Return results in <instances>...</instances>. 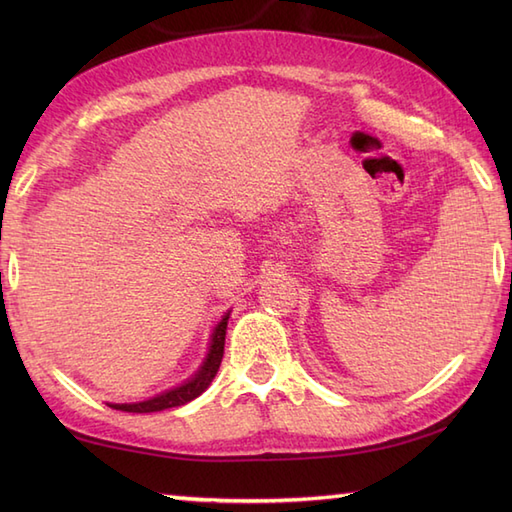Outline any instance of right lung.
I'll list each match as a JSON object with an SVG mask.
<instances>
[{
    "mask_svg": "<svg viewBox=\"0 0 512 512\" xmlns=\"http://www.w3.org/2000/svg\"><path fill=\"white\" fill-rule=\"evenodd\" d=\"M226 323H228V314L220 323H217L213 339H211V352H209V356H206V361H204L200 372L195 374V378H191L189 383H184L171 391H165V394H160V396L145 400V402H134V405H110V407L129 411V413H151V411H162V409L187 405V402H191L193 398H198L202 391L211 385V380L215 378L217 369H220L222 356H224Z\"/></svg>",
    "mask_w": 512,
    "mask_h": 512,
    "instance_id": "add662e5",
    "label": "right lung"
}]
</instances>
